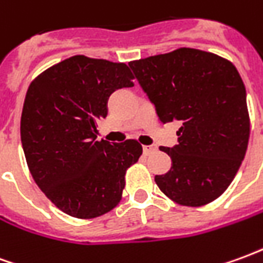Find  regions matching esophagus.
<instances>
[{"label": "esophagus", "instance_id": "1", "mask_svg": "<svg viewBox=\"0 0 263 263\" xmlns=\"http://www.w3.org/2000/svg\"><path fill=\"white\" fill-rule=\"evenodd\" d=\"M155 151V146H151V145H143V154L151 155Z\"/></svg>", "mask_w": 263, "mask_h": 263}]
</instances>
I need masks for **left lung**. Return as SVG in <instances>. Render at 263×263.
<instances>
[{"instance_id":"1","label":"left lung","mask_w":263,"mask_h":263,"mask_svg":"<svg viewBox=\"0 0 263 263\" xmlns=\"http://www.w3.org/2000/svg\"><path fill=\"white\" fill-rule=\"evenodd\" d=\"M129 67L160 122L182 124L176 146L159 148L173 163L155 176L160 192L187 207L214 201L231 184L248 148L247 92L237 67L192 48L132 60Z\"/></svg>"}]
</instances>
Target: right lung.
I'll return each instance as SVG.
<instances>
[{
  "mask_svg": "<svg viewBox=\"0 0 263 263\" xmlns=\"http://www.w3.org/2000/svg\"><path fill=\"white\" fill-rule=\"evenodd\" d=\"M125 63L71 56L36 76L21 115V141L33 180L66 214L90 220L115 209L126 169L142 146L135 139L97 141L111 92L132 87Z\"/></svg>",
  "mask_w": 263,
  "mask_h": 263,
  "instance_id": "right-lung-1",
  "label": "right lung"
}]
</instances>
